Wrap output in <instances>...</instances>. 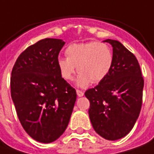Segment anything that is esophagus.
I'll use <instances>...</instances> for the list:
<instances>
[{
	"label": "esophagus",
	"mask_w": 154,
	"mask_h": 154,
	"mask_svg": "<svg viewBox=\"0 0 154 154\" xmlns=\"http://www.w3.org/2000/svg\"><path fill=\"white\" fill-rule=\"evenodd\" d=\"M77 97H83L84 95V93L82 91V90H77Z\"/></svg>",
	"instance_id": "esophagus-1"
}]
</instances>
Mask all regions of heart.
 I'll return each instance as SVG.
<instances>
[{"instance_id": "b5f03b06", "label": "heart", "mask_w": 154, "mask_h": 154, "mask_svg": "<svg viewBox=\"0 0 154 154\" xmlns=\"http://www.w3.org/2000/svg\"><path fill=\"white\" fill-rule=\"evenodd\" d=\"M66 57H59L57 66L64 79L70 81L79 72L77 85L85 88L98 84L107 77L114 64V54L106 44L99 42L72 44L65 50Z\"/></svg>"}]
</instances>
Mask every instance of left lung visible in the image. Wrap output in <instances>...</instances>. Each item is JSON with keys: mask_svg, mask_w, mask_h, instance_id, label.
Wrapping results in <instances>:
<instances>
[{"mask_svg": "<svg viewBox=\"0 0 154 154\" xmlns=\"http://www.w3.org/2000/svg\"><path fill=\"white\" fill-rule=\"evenodd\" d=\"M113 47L114 64L109 74L95 88L85 92L89 99L90 122L97 134L106 140L126 136L137 121L144 80L135 56L121 42L105 39Z\"/></svg>", "mask_w": 154, "mask_h": 154, "instance_id": "8db88e82", "label": "left lung"}]
</instances>
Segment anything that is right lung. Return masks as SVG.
<instances>
[{
	"label": "right lung",
	"instance_id": "add662e5",
	"mask_svg": "<svg viewBox=\"0 0 154 154\" xmlns=\"http://www.w3.org/2000/svg\"><path fill=\"white\" fill-rule=\"evenodd\" d=\"M65 42L45 38L27 47L11 74V97L25 131L33 140L51 143L66 129L77 93L57 66Z\"/></svg>",
	"mask_w": 154,
	"mask_h": 154
}]
</instances>
